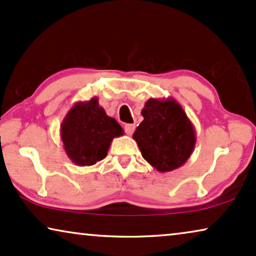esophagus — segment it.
<instances>
[{"mask_svg": "<svg viewBox=\"0 0 256 256\" xmlns=\"http://www.w3.org/2000/svg\"><path fill=\"white\" fill-rule=\"evenodd\" d=\"M135 130V124H128L124 126V132L127 135H132V132Z\"/></svg>", "mask_w": 256, "mask_h": 256, "instance_id": "34e87169", "label": "esophagus"}]
</instances>
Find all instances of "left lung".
<instances>
[{"label":"left lung","mask_w":256,"mask_h":256,"mask_svg":"<svg viewBox=\"0 0 256 256\" xmlns=\"http://www.w3.org/2000/svg\"><path fill=\"white\" fill-rule=\"evenodd\" d=\"M141 114L132 138L143 158L160 172L180 168L196 146L194 127L180 104L174 98H150Z\"/></svg>","instance_id":"obj_1"}]
</instances>
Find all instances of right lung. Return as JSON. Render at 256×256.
Masks as SVG:
<instances>
[{"label": "right lung", "mask_w": 256, "mask_h": 256, "mask_svg": "<svg viewBox=\"0 0 256 256\" xmlns=\"http://www.w3.org/2000/svg\"><path fill=\"white\" fill-rule=\"evenodd\" d=\"M124 132L116 120L99 106L98 98L73 104L60 124L66 155L79 166H90L104 160L113 138Z\"/></svg>", "instance_id": "right-lung-1"}]
</instances>
